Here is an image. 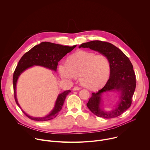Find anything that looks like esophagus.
<instances>
[{"instance_id": "esophagus-1", "label": "esophagus", "mask_w": 150, "mask_h": 150, "mask_svg": "<svg viewBox=\"0 0 150 150\" xmlns=\"http://www.w3.org/2000/svg\"><path fill=\"white\" fill-rule=\"evenodd\" d=\"M80 90H81V88H80V87H74V88H73V90H74V91Z\"/></svg>"}]
</instances>
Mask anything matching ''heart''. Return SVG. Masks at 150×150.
<instances>
[{
  "mask_svg": "<svg viewBox=\"0 0 150 150\" xmlns=\"http://www.w3.org/2000/svg\"><path fill=\"white\" fill-rule=\"evenodd\" d=\"M59 72L65 80H73L79 76L82 86L94 90L102 87L108 81L110 64L103 54L79 50L72 54L68 61L60 62Z\"/></svg>",
  "mask_w": 150,
  "mask_h": 150,
  "instance_id": "b5f03b06",
  "label": "heart"
}]
</instances>
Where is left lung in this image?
I'll use <instances>...</instances> for the list:
<instances>
[{
	"label": "left lung",
	"mask_w": 150,
	"mask_h": 150,
	"mask_svg": "<svg viewBox=\"0 0 150 150\" xmlns=\"http://www.w3.org/2000/svg\"><path fill=\"white\" fill-rule=\"evenodd\" d=\"M90 48L108 57L110 64V74L104 87L97 93H93L87 103L90 111L98 117H116L130 108L136 87V77L130 60L119 49L105 41L94 40L81 44L79 48ZM111 91L120 93L115 108L109 112L102 109V95Z\"/></svg>",
	"instance_id": "obj_1"
}]
</instances>
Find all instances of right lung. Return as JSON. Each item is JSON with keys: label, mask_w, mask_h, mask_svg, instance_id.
<instances>
[{"label": "right lung", "mask_w": 150, "mask_h": 150, "mask_svg": "<svg viewBox=\"0 0 150 150\" xmlns=\"http://www.w3.org/2000/svg\"><path fill=\"white\" fill-rule=\"evenodd\" d=\"M76 46V45L67 46L50 42H42L33 47L21 58L13 76L15 100L20 109L21 108L18 102L16 94V83L20 75L27 69L34 66L42 67L56 72L58 62L68 53L71 52ZM70 92L71 90H67L59 94L55 102L54 108L49 115L44 117H33L27 114L22 109L21 110L28 118L33 120L42 122L51 120L54 118L61 110L64 101Z\"/></svg>", "instance_id": "add662e5"}]
</instances>
